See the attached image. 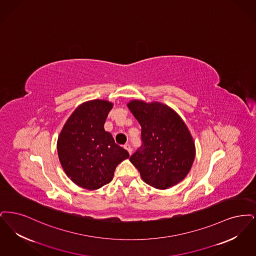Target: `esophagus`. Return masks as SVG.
<instances>
[{
	"label": "esophagus",
	"mask_w": 256,
	"mask_h": 256,
	"mask_svg": "<svg viewBox=\"0 0 256 256\" xmlns=\"http://www.w3.org/2000/svg\"><path fill=\"white\" fill-rule=\"evenodd\" d=\"M124 148H125V149L128 151V153H129L130 155L132 154V151H133V150H132V147H131V145L128 144H126L124 145Z\"/></svg>",
	"instance_id": "obj_1"
}]
</instances>
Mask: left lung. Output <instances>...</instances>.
I'll use <instances>...</instances> for the list:
<instances>
[{
  "label": "left lung",
  "mask_w": 256,
  "mask_h": 256,
  "mask_svg": "<svg viewBox=\"0 0 256 256\" xmlns=\"http://www.w3.org/2000/svg\"><path fill=\"white\" fill-rule=\"evenodd\" d=\"M128 108L142 126V145L130 162L145 182L166 189L186 178L195 158V144L182 120L166 105L133 100Z\"/></svg>",
  "instance_id": "1"
}]
</instances>
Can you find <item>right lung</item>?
<instances>
[{"label":"right lung","mask_w":256,"mask_h":256,"mask_svg":"<svg viewBox=\"0 0 256 256\" xmlns=\"http://www.w3.org/2000/svg\"><path fill=\"white\" fill-rule=\"evenodd\" d=\"M112 104L92 100L80 105L68 118L57 142L59 160L68 178L83 188H100L109 184L116 167L129 158L114 142L104 123Z\"/></svg>","instance_id":"add662e5"}]
</instances>
